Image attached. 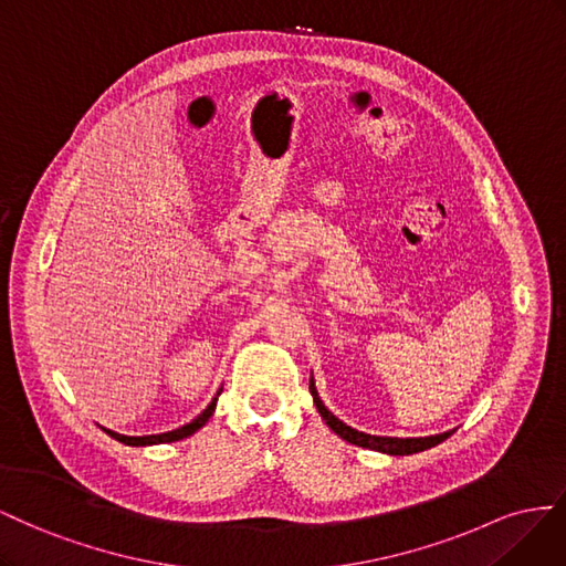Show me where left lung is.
<instances>
[{
  "label": "left lung",
  "instance_id": "1",
  "mask_svg": "<svg viewBox=\"0 0 566 566\" xmlns=\"http://www.w3.org/2000/svg\"><path fill=\"white\" fill-rule=\"evenodd\" d=\"M311 396L315 408L319 412V417L325 419L327 427L336 433L342 436L344 441L353 443V446H360V448H369V450H377V453H386V455H412V453H422L427 448H433L443 443L450 433L453 431H446V433H436V436H424V439H394V436H373V433H365L353 429L348 424H344L342 419H338L334 412H329L325 408V402H322L317 389H315V379L311 377Z\"/></svg>",
  "mask_w": 566,
  "mask_h": 566
}]
</instances>
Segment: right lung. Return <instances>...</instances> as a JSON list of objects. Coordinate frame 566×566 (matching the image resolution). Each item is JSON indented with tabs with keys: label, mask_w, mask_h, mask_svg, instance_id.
Instances as JSON below:
<instances>
[{
	"label": "right lung",
	"mask_w": 566,
	"mask_h": 566,
	"mask_svg": "<svg viewBox=\"0 0 566 566\" xmlns=\"http://www.w3.org/2000/svg\"><path fill=\"white\" fill-rule=\"evenodd\" d=\"M222 391V389H220ZM220 391H218V396H220ZM218 396L211 400V406H208L197 419H191L189 424H185V427H180V429H172V431H166V433H149V436H125V433H118V431H111V429H104L111 439H116V441H120V443H125V446H156V443H172V441H182V439H187V436H191V433H197L201 427H206V422L208 419L213 417V412H216V406H218Z\"/></svg>",
	"instance_id": "obj_1"
}]
</instances>
